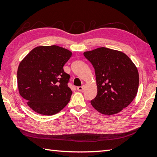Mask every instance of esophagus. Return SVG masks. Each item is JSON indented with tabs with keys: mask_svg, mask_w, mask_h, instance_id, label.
Listing matches in <instances>:
<instances>
[{
	"mask_svg": "<svg viewBox=\"0 0 157 157\" xmlns=\"http://www.w3.org/2000/svg\"><path fill=\"white\" fill-rule=\"evenodd\" d=\"M84 86H78V87H77V89L78 91H82V90H84Z\"/></svg>",
	"mask_w": 157,
	"mask_h": 157,
	"instance_id": "1",
	"label": "esophagus"
}]
</instances>
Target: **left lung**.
I'll return each instance as SVG.
<instances>
[{
	"instance_id": "8db88e82",
	"label": "left lung",
	"mask_w": 157,
	"mask_h": 157,
	"mask_svg": "<svg viewBox=\"0 0 157 157\" xmlns=\"http://www.w3.org/2000/svg\"><path fill=\"white\" fill-rule=\"evenodd\" d=\"M94 68L97 96L91 104L98 111L111 115L121 111L134 100L139 86L134 63L122 52L101 47L84 52Z\"/></svg>"
}]
</instances>
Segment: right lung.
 <instances>
[{
  "label": "right lung",
  "mask_w": 157,
  "mask_h": 157,
  "mask_svg": "<svg viewBox=\"0 0 157 157\" xmlns=\"http://www.w3.org/2000/svg\"><path fill=\"white\" fill-rule=\"evenodd\" d=\"M71 55V52L58 46H38L19 65V92L36 113L54 115L70 101L72 91L67 85L70 75L63 67Z\"/></svg>",
  "instance_id": "obj_1"
}]
</instances>
